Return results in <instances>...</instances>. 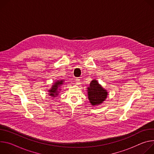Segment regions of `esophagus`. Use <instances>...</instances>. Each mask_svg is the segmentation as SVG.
Segmentation results:
<instances>
[{
    "label": "esophagus",
    "mask_w": 154,
    "mask_h": 154,
    "mask_svg": "<svg viewBox=\"0 0 154 154\" xmlns=\"http://www.w3.org/2000/svg\"><path fill=\"white\" fill-rule=\"evenodd\" d=\"M75 81L76 82V84H80V79L79 78H76L75 79Z\"/></svg>",
    "instance_id": "1"
}]
</instances>
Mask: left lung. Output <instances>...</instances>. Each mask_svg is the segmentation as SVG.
<instances>
[{
	"label": "left lung",
	"instance_id": "1",
	"mask_svg": "<svg viewBox=\"0 0 154 154\" xmlns=\"http://www.w3.org/2000/svg\"><path fill=\"white\" fill-rule=\"evenodd\" d=\"M87 89L88 99L92 106H98L101 104L108 95L107 90L102 87L95 79L92 80Z\"/></svg>",
	"mask_w": 154,
	"mask_h": 154
}]
</instances>
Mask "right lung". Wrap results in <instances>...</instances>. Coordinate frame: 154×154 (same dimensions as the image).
<instances>
[{"instance_id": "1", "label": "right lung", "mask_w": 154, "mask_h": 154, "mask_svg": "<svg viewBox=\"0 0 154 154\" xmlns=\"http://www.w3.org/2000/svg\"><path fill=\"white\" fill-rule=\"evenodd\" d=\"M64 81H65L63 79H60L57 80L56 82L53 83V85H52L51 88L48 91V95L53 98L58 96L61 91V86L64 84Z\"/></svg>"}]
</instances>
